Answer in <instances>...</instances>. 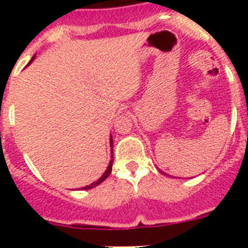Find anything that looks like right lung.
Instances as JSON below:
<instances>
[{
	"label": "right lung",
	"instance_id": "1",
	"mask_svg": "<svg viewBox=\"0 0 248 248\" xmlns=\"http://www.w3.org/2000/svg\"><path fill=\"white\" fill-rule=\"evenodd\" d=\"M33 59H34V56H33L32 59H31V62H29V63H32ZM110 145H113V139H112V136H110ZM112 153H113V152H112ZM112 158H113V155H112ZM112 165H113V159H110V162H109V166H108V167H107V170H105V172L103 173V175H101L100 179H99V180H96V181H93V184L86 185L85 188H83V190H87V189L95 188V186H97V185L100 184V183H103V181H104L105 179H107V177L109 176V173L112 172Z\"/></svg>",
	"mask_w": 248,
	"mask_h": 248
}]
</instances>
